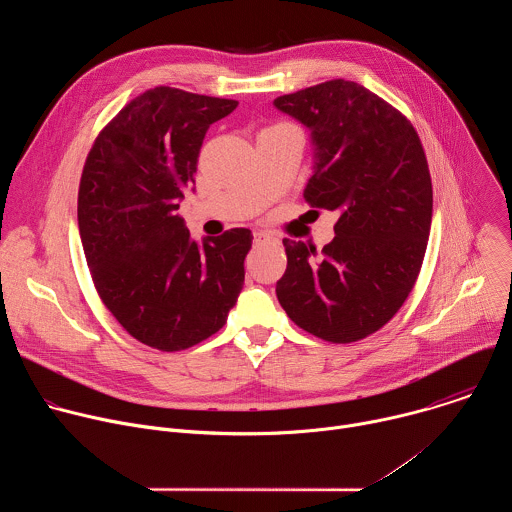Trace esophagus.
Masks as SVG:
<instances>
[{
	"label": "esophagus",
	"mask_w": 512,
	"mask_h": 512,
	"mask_svg": "<svg viewBox=\"0 0 512 512\" xmlns=\"http://www.w3.org/2000/svg\"><path fill=\"white\" fill-rule=\"evenodd\" d=\"M253 241H255V245H263V243H269L271 237H269L267 233H261V231H259V233L253 235Z\"/></svg>",
	"instance_id": "obj_1"
}]
</instances>
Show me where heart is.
Returning <instances> with one entry per match:
<instances>
[{
  "instance_id": "heart-1",
  "label": "heart",
  "mask_w": 512,
  "mask_h": 512,
  "mask_svg": "<svg viewBox=\"0 0 512 512\" xmlns=\"http://www.w3.org/2000/svg\"><path fill=\"white\" fill-rule=\"evenodd\" d=\"M275 127H287V125H273V127H269V129H275Z\"/></svg>"
}]
</instances>
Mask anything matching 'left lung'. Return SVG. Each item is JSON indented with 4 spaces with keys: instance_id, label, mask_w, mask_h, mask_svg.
<instances>
[{
    "instance_id": "obj_1",
    "label": "left lung",
    "mask_w": 512,
    "mask_h": 512,
    "mask_svg": "<svg viewBox=\"0 0 512 512\" xmlns=\"http://www.w3.org/2000/svg\"><path fill=\"white\" fill-rule=\"evenodd\" d=\"M273 105L312 131L306 202L340 214L320 255L283 239L277 300L322 340H362L399 312L423 263L433 190L421 139L401 111L354 81H326Z\"/></svg>"
}]
</instances>
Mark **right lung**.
Returning a JSON list of instances; mask_svg holds the SVG:
<instances>
[{
	"mask_svg": "<svg viewBox=\"0 0 512 512\" xmlns=\"http://www.w3.org/2000/svg\"><path fill=\"white\" fill-rule=\"evenodd\" d=\"M237 101L156 87L97 135L79 186V231L97 294L139 342L190 348L221 330L245 281L253 235L190 239L178 214L208 127Z\"/></svg>",
	"mask_w": 512,
	"mask_h": 512,
	"instance_id": "right-lung-1",
	"label": "right lung"
}]
</instances>
